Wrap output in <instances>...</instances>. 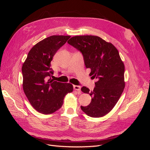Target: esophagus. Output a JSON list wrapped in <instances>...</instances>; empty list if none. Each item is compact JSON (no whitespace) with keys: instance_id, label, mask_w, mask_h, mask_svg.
<instances>
[{"instance_id":"obj_1","label":"esophagus","mask_w":150,"mask_h":150,"mask_svg":"<svg viewBox=\"0 0 150 150\" xmlns=\"http://www.w3.org/2000/svg\"><path fill=\"white\" fill-rule=\"evenodd\" d=\"M73 88H74V89L76 90L77 91L79 92V93H81V86H80L74 85V86H73Z\"/></svg>"}]
</instances>
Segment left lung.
<instances>
[{
	"label": "left lung",
	"mask_w": 150,
	"mask_h": 150,
	"mask_svg": "<svg viewBox=\"0 0 150 150\" xmlns=\"http://www.w3.org/2000/svg\"><path fill=\"white\" fill-rule=\"evenodd\" d=\"M67 43L82 53L89 75L96 78L95 88L91 91L83 86L81 91L91 96L87 106H81L86 115L93 117L105 116L116 105L123 91L125 66L117 49L98 36L77 35Z\"/></svg>",
	"instance_id": "1"
}]
</instances>
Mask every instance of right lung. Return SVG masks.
<instances>
[{"label":"right lung","mask_w":150,"mask_h":150,"mask_svg":"<svg viewBox=\"0 0 150 150\" xmlns=\"http://www.w3.org/2000/svg\"><path fill=\"white\" fill-rule=\"evenodd\" d=\"M70 35H52L34 46L22 67L23 90L33 107L44 115L60 109L66 95L73 91L70 83L52 80L51 62Z\"/></svg>","instance_id":"1"}]
</instances>
